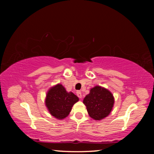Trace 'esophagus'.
I'll list each match as a JSON object with an SVG mask.
<instances>
[{
	"label": "esophagus",
	"mask_w": 154,
	"mask_h": 154,
	"mask_svg": "<svg viewBox=\"0 0 154 154\" xmlns=\"http://www.w3.org/2000/svg\"><path fill=\"white\" fill-rule=\"evenodd\" d=\"M77 96L79 98H82V92H81L80 91H77Z\"/></svg>",
	"instance_id": "1"
}]
</instances>
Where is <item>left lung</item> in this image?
Returning <instances> with one entry per match:
<instances>
[{"label":"left lung","mask_w":154,"mask_h":154,"mask_svg":"<svg viewBox=\"0 0 154 154\" xmlns=\"http://www.w3.org/2000/svg\"><path fill=\"white\" fill-rule=\"evenodd\" d=\"M88 113L95 120H100L109 116L114 104L112 94L105 88L96 86L83 99Z\"/></svg>","instance_id":"8db88e82"}]
</instances>
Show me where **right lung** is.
Wrapping results in <instances>:
<instances>
[{
    "instance_id": "add662e5",
    "label": "right lung",
    "mask_w": 154,
    "mask_h": 154,
    "mask_svg": "<svg viewBox=\"0 0 154 154\" xmlns=\"http://www.w3.org/2000/svg\"><path fill=\"white\" fill-rule=\"evenodd\" d=\"M79 100L72 92L68 93L61 84L51 88L47 94L45 105L49 113L58 119H64L69 114L72 106Z\"/></svg>"
}]
</instances>
